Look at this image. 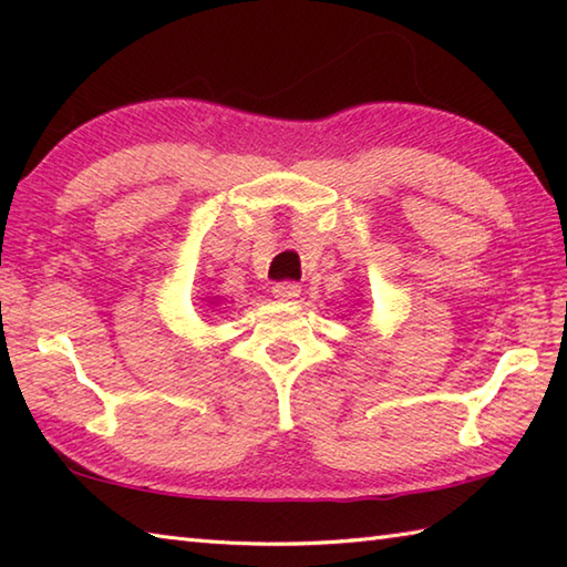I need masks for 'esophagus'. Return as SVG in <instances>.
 Instances as JSON below:
<instances>
[{"label":"esophagus","mask_w":567,"mask_h":567,"mask_svg":"<svg viewBox=\"0 0 567 567\" xmlns=\"http://www.w3.org/2000/svg\"><path fill=\"white\" fill-rule=\"evenodd\" d=\"M299 292H302V287H299L297 282H292V280L275 282V285H272V295H275L277 299H282V302H292V299L299 297Z\"/></svg>","instance_id":"obj_1"}]
</instances>
